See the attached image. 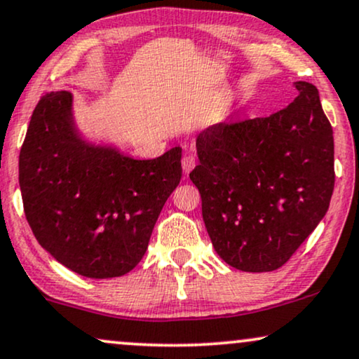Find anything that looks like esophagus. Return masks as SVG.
Instances as JSON below:
<instances>
[{
    "label": "esophagus",
    "mask_w": 359,
    "mask_h": 359,
    "mask_svg": "<svg viewBox=\"0 0 359 359\" xmlns=\"http://www.w3.org/2000/svg\"><path fill=\"white\" fill-rule=\"evenodd\" d=\"M194 167H195V156H192V154H185V156L182 157V169H184L185 174H189V172L192 170Z\"/></svg>",
    "instance_id": "esophagus-1"
}]
</instances>
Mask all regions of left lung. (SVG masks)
I'll return each mask as SVG.
<instances>
[{
  "instance_id": "8db88e82",
  "label": "left lung",
  "mask_w": 359,
  "mask_h": 359,
  "mask_svg": "<svg viewBox=\"0 0 359 359\" xmlns=\"http://www.w3.org/2000/svg\"><path fill=\"white\" fill-rule=\"evenodd\" d=\"M266 118L223 121L197 137L190 180L218 256L245 272L287 262L327 213L335 187L333 130L318 90Z\"/></svg>"
}]
</instances>
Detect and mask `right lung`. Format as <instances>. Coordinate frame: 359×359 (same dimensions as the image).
<instances>
[{
	"label": "right lung",
	"mask_w": 359,
	"mask_h": 359,
	"mask_svg": "<svg viewBox=\"0 0 359 359\" xmlns=\"http://www.w3.org/2000/svg\"><path fill=\"white\" fill-rule=\"evenodd\" d=\"M182 149L137 161L88 144L72 118V93H46L19 152L26 219L50 256L92 279L135 269L165 200L182 177Z\"/></svg>",
	"instance_id": "obj_1"
}]
</instances>
